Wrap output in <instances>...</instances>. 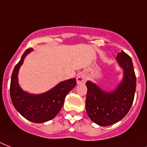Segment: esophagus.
Listing matches in <instances>:
<instances>
[{
  "mask_svg": "<svg viewBox=\"0 0 147 147\" xmlns=\"http://www.w3.org/2000/svg\"><path fill=\"white\" fill-rule=\"evenodd\" d=\"M86 76L84 73H80L78 74V76H77V83H78V85H80V84H84V83L86 82Z\"/></svg>",
  "mask_w": 147,
  "mask_h": 147,
  "instance_id": "34e87169",
  "label": "esophagus"
}]
</instances>
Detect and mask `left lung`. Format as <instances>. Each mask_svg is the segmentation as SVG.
Listing matches in <instances>:
<instances>
[{
	"label": "left lung",
	"instance_id": "obj_1",
	"mask_svg": "<svg viewBox=\"0 0 147 147\" xmlns=\"http://www.w3.org/2000/svg\"><path fill=\"white\" fill-rule=\"evenodd\" d=\"M116 59L123 70V78L114 91L107 92L90 81L86 82V111L94 123L102 127L112 125L123 119L134 99L137 78L132 59L123 51L117 54Z\"/></svg>",
	"mask_w": 147,
	"mask_h": 147
}]
</instances>
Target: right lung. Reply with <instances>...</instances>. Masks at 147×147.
Instances as JSON below:
<instances>
[{"label": "right lung", "mask_w": 147, "mask_h": 147, "mask_svg": "<svg viewBox=\"0 0 147 147\" xmlns=\"http://www.w3.org/2000/svg\"><path fill=\"white\" fill-rule=\"evenodd\" d=\"M32 50V48L26 49L14 67L10 81V98L16 110L26 120L33 123H44L57 115L64 104L66 94L76 85V79L63 81L49 92L40 94L24 92L18 84V71L24 58Z\"/></svg>", "instance_id": "right-lung-1"}]
</instances>
